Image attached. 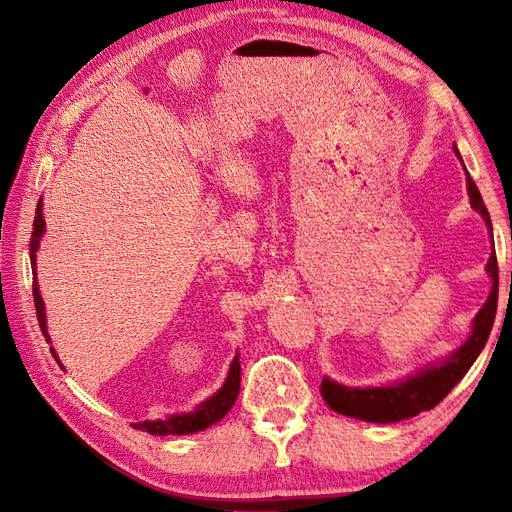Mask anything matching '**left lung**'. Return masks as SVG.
<instances>
[{
  "mask_svg": "<svg viewBox=\"0 0 512 512\" xmlns=\"http://www.w3.org/2000/svg\"><path fill=\"white\" fill-rule=\"evenodd\" d=\"M458 154V149H455ZM460 158V154H458ZM462 160V158H460ZM466 187H469V198L473 209L484 217L486 226L491 228V215H488L486 206L482 202L480 189L473 182V178L466 171ZM493 237V235H491ZM488 275L493 279V290L488 295L482 310L475 314L473 319V330L466 343L455 350L449 358H444L438 365H429L422 372L413 374L400 383L394 385H383V387H345L341 383H334L330 378H323L321 383V396L328 402L330 409L343 413V416L358 418L365 422H398L418 416L420 411H429L447 398L449 391L460 383L464 374L469 372L475 358L480 356L484 345L488 341V334L493 330L495 323V312H497V288H499V268H497V257L495 250L488 257L486 264Z\"/></svg>",
  "mask_w": 512,
  "mask_h": 512,
  "instance_id": "left-lung-1",
  "label": "left lung"
}]
</instances>
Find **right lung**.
<instances>
[{
    "instance_id": "obj_1",
    "label": "right lung",
    "mask_w": 512,
    "mask_h": 512,
    "mask_svg": "<svg viewBox=\"0 0 512 512\" xmlns=\"http://www.w3.org/2000/svg\"><path fill=\"white\" fill-rule=\"evenodd\" d=\"M46 231V222H43V213H41V202L37 204V213H35V224H32V237H30V264L37 266V250H39V239ZM32 297H35V308H37V319H39V328L48 339V323H46V308H43V299L39 295V284H37V270H35V279H32ZM50 352L54 356V361L59 363L57 352L52 350ZM61 365V363H59ZM63 369V365H61ZM242 367H239V356L235 354L231 369H228V376L224 380V385L220 387V391H215V394L204 400L202 405L195 407L189 413H178V416H171L167 420H145V422H136L134 429L140 431H147V433H154V436H184V433H195V431H202L206 427H211V424L220 422L231 407L235 405L237 394H239V378H242Z\"/></svg>"
}]
</instances>
